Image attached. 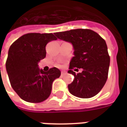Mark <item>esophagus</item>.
I'll return each mask as SVG.
<instances>
[{"instance_id": "1", "label": "esophagus", "mask_w": 127, "mask_h": 127, "mask_svg": "<svg viewBox=\"0 0 127 127\" xmlns=\"http://www.w3.org/2000/svg\"><path fill=\"white\" fill-rule=\"evenodd\" d=\"M66 72L64 71H61V76H64V75H66Z\"/></svg>"}]
</instances>
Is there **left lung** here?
I'll return each mask as SVG.
<instances>
[{"label": "left lung", "mask_w": 127, "mask_h": 127, "mask_svg": "<svg viewBox=\"0 0 127 127\" xmlns=\"http://www.w3.org/2000/svg\"><path fill=\"white\" fill-rule=\"evenodd\" d=\"M54 34L71 43L74 49L68 71L74 75V80L68 85L70 93L83 98L97 95L106 82L109 71L110 58L105 41L90 29H74ZM81 68L83 72L77 74L72 71Z\"/></svg>", "instance_id": "left-lung-1"}]
</instances>
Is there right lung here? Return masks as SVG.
I'll return each instance as SVG.
<instances>
[{
	"label": "right lung",
	"mask_w": 127,
	"mask_h": 127,
	"mask_svg": "<svg viewBox=\"0 0 127 127\" xmlns=\"http://www.w3.org/2000/svg\"><path fill=\"white\" fill-rule=\"evenodd\" d=\"M56 39L52 33H28L10 46L6 69L11 87L24 101L41 103L46 100L53 82L61 76V71L56 67L43 71L38 66L46 56V45Z\"/></svg>",
	"instance_id": "add662e5"
}]
</instances>
